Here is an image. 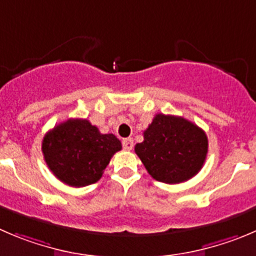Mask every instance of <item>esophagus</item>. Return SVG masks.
<instances>
[{"mask_svg": "<svg viewBox=\"0 0 256 256\" xmlns=\"http://www.w3.org/2000/svg\"><path fill=\"white\" fill-rule=\"evenodd\" d=\"M122 148H124V150H126V151H130V150H132V148H134V141H132V138H124L122 140Z\"/></svg>", "mask_w": 256, "mask_h": 256, "instance_id": "obj_1", "label": "esophagus"}]
</instances>
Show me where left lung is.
Returning <instances> with one entry per match:
<instances>
[{
  "mask_svg": "<svg viewBox=\"0 0 256 256\" xmlns=\"http://www.w3.org/2000/svg\"><path fill=\"white\" fill-rule=\"evenodd\" d=\"M136 155L155 180L188 181L202 170L208 155L204 130L180 116L158 114L135 145Z\"/></svg>",
  "mask_w": 256,
  "mask_h": 256,
  "instance_id": "1",
  "label": "left lung"
}]
</instances>
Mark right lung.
<instances>
[{"label": "right lung", "mask_w": 256, "mask_h": 256, "mask_svg": "<svg viewBox=\"0 0 256 256\" xmlns=\"http://www.w3.org/2000/svg\"><path fill=\"white\" fill-rule=\"evenodd\" d=\"M122 148L112 134H101L86 118H68L54 126L42 140L50 170L62 182L82 188L98 181L114 154Z\"/></svg>", "instance_id": "right-lung-1"}]
</instances>
